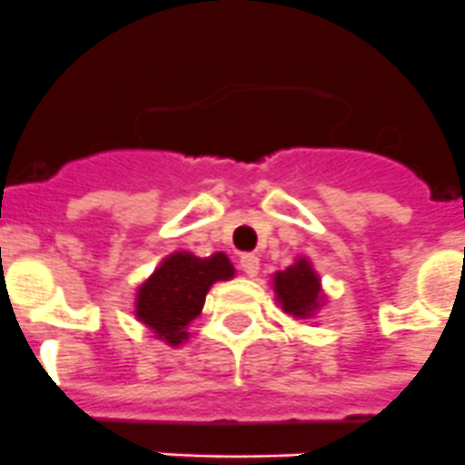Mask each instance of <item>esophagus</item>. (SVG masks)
I'll return each instance as SVG.
<instances>
[{"mask_svg":"<svg viewBox=\"0 0 465 465\" xmlns=\"http://www.w3.org/2000/svg\"><path fill=\"white\" fill-rule=\"evenodd\" d=\"M240 268L244 270L246 277H256L258 270H261V261H258V256H253V253H244V256L240 258Z\"/></svg>","mask_w":465,"mask_h":465,"instance_id":"esophagus-1","label":"esophagus"}]
</instances>
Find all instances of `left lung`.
<instances>
[{
  "label": "left lung",
  "instance_id": "left-lung-1",
  "mask_svg": "<svg viewBox=\"0 0 465 465\" xmlns=\"http://www.w3.org/2000/svg\"><path fill=\"white\" fill-rule=\"evenodd\" d=\"M274 293L286 314L305 319L319 307L322 283L307 261H298L283 272L274 274Z\"/></svg>",
  "mask_w": 465,
  "mask_h": 465
}]
</instances>
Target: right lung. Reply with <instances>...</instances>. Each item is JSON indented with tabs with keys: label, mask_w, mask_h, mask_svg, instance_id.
<instances>
[{
	"label": "right lung",
	"mask_w": 465,
	"mask_h": 465,
	"mask_svg": "<svg viewBox=\"0 0 465 465\" xmlns=\"http://www.w3.org/2000/svg\"><path fill=\"white\" fill-rule=\"evenodd\" d=\"M235 274L225 253L197 258L179 252L163 261L137 293V319L158 332L172 347L188 338L186 326L203 312L213 282Z\"/></svg>",
	"instance_id": "add662e5"
}]
</instances>
